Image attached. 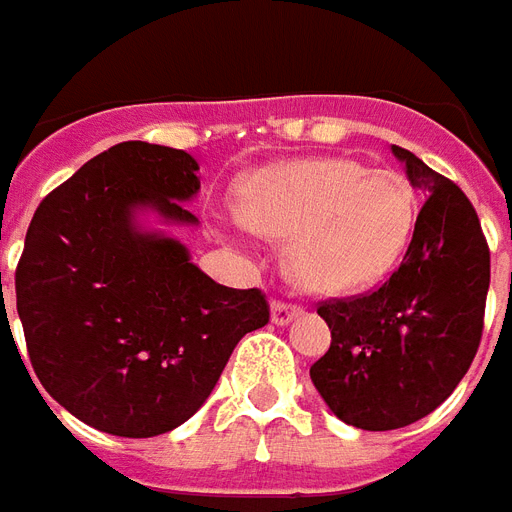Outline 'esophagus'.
Wrapping results in <instances>:
<instances>
[{"mask_svg": "<svg viewBox=\"0 0 512 512\" xmlns=\"http://www.w3.org/2000/svg\"><path fill=\"white\" fill-rule=\"evenodd\" d=\"M300 313H303V308L295 303L273 300V305H271V319H273V324H279V327H284V324H289L292 319H297Z\"/></svg>", "mask_w": 512, "mask_h": 512, "instance_id": "1", "label": "esophagus"}]
</instances>
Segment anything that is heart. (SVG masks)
<instances>
[{
    "instance_id": "b5f03b06",
    "label": "heart",
    "mask_w": 512,
    "mask_h": 512,
    "mask_svg": "<svg viewBox=\"0 0 512 512\" xmlns=\"http://www.w3.org/2000/svg\"><path fill=\"white\" fill-rule=\"evenodd\" d=\"M239 217L252 231L287 239L284 263L295 284L348 295L372 287L404 255L417 201L396 172L321 156L249 175L239 188Z\"/></svg>"
}]
</instances>
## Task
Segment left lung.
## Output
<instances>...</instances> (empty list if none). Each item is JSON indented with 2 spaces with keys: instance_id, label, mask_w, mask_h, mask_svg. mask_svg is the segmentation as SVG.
I'll return each mask as SVG.
<instances>
[{
  "instance_id": "left-lung-1",
  "label": "left lung",
  "mask_w": 512,
  "mask_h": 512,
  "mask_svg": "<svg viewBox=\"0 0 512 512\" xmlns=\"http://www.w3.org/2000/svg\"><path fill=\"white\" fill-rule=\"evenodd\" d=\"M393 154L425 193L412 241L385 284L319 305L332 345L311 366L329 409L361 430L404 428L452 396L476 358L489 292V244L468 196L412 151Z\"/></svg>"
}]
</instances>
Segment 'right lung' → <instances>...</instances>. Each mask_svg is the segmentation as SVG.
<instances>
[{"label":"right lung","mask_w":512,"mask_h":512,"mask_svg":"<svg viewBox=\"0 0 512 512\" xmlns=\"http://www.w3.org/2000/svg\"><path fill=\"white\" fill-rule=\"evenodd\" d=\"M199 164L177 148L127 140L47 193L15 271L18 316L36 377L60 406L124 438L162 436L199 412L233 348L265 327L260 289H231L172 236L196 225Z\"/></svg>","instance_id":"right-lung-1"}]
</instances>
